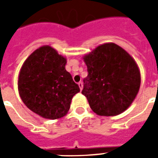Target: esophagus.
<instances>
[{
	"label": "esophagus",
	"mask_w": 158,
	"mask_h": 158,
	"mask_svg": "<svg viewBox=\"0 0 158 158\" xmlns=\"http://www.w3.org/2000/svg\"><path fill=\"white\" fill-rule=\"evenodd\" d=\"M79 89H80V90H82L83 89V83L82 82H79Z\"/></svg>",
	"instance_id": "1"
}]
</instances>
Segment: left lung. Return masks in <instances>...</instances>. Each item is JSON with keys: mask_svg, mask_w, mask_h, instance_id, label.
Returning <instances> with one entry per match:
<instances>
[{"mask_svg": "<svg viewBox=\"0 0 158 158\" xmlns=\"http://www.w3.org/2000/svg\"><path fill=\"white\" fill-rule=\"evenodd\" d=\"M84 61L88 75L82 94L90 108L100 116H116L134 102L140 86V73L135 61L114 43L97 46Z\"/></svg>", "mask_w": 158, "mask_h": 158, "instance_id": "left-lung-1", "label": "left lung"}]
</instances>
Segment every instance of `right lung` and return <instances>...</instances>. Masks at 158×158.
<instances>
[{"label":"right lung","instance_id":"1","mask_svg":"<svg viewBox=\"0 0 158 158\" xmlns=\"http://www.w3.org/2000/svg\"><path fill=\"white\" fill-rule=\"evenodd\" d=\"M67 59L50 45L40 47L23 62L19 76V92L26 106L42 118L65 116L79 85L65 69Z\"/></svg>","mask_w":158,"mask_h":158}]
</instances>
